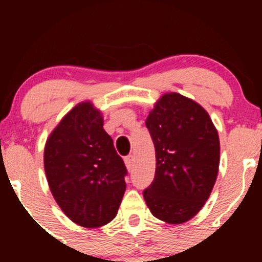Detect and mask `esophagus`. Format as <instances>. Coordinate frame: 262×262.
<instances>
[{
  "mask_svg": "<svg viewBox=\"0 0 262 262\" xmlns=\"http://www.w3.org/2000/svg\"><path fill=\"white\" fill-rule=\"evenodd\" d=\"M133 161H134L133 155H128L124 158V164H125V166H127L128 170H130L132 167H133Z\"/></svg>",
  "mask_w": 262,
  "mask_h": 262,
  "instance_id": "34e87169",
  "label": "esophagus"
}]
</instances>
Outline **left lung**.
I'll list each match as a JSON object with an SVG mask.
<instances>
[{"label":"left lung","instance_id":"8db88e82","mask_svg":"<svg viewBox=\"0 0 262 262\" xmlns=\"http://www.w3.org/2000/svg\"><path fill=\"white\" fill-rule=\"evenodd\" d=\"M145 125L155 146L156 169L144 200L160 221L185 223L200 212L217 180V129L200 104L173 92L156 102Z\"/></svg>","mask_w":262,"mask_h":262}]
</instances>
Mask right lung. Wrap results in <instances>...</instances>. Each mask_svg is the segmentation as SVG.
I'll return each mask as SVG.
<instances>
[{
    "mask_svg": "<svg viewBox=\"0 0 262 262\" xmlns=\"http://www.w3.org/2000/svg\"><path fill=\"white\" fill-rule=\"evenodd\" d=\"M44 169L56 203L74 223L97 228L117 215L128 170L90 102L77 104L54 129Z\"/></svg>",
    "mask_w": 262,
    "mask_h": 262,
    "instance_id": "add662e5",
    "label": "right lung"
}]
</instances>
